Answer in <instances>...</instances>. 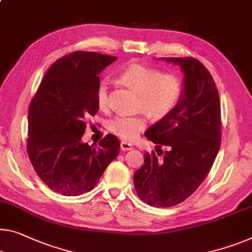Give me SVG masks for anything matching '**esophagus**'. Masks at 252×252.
Returning a JSON list of instances; mask_svg holds the SVG:
<instances>
[{"instance_id": "1", "label": "esophagus", "mask_w": 252, "mask_h": 252, "mask_svg": "<svg viewBox=\"0 0 252 252\" xmlns=\"http://www.w3.org/2000/svg\"><path fill=\"white\" fill-rule=\"evenodd\" d=\"M121 149H122V151H129V150L133 149V144H131V143L123 141L121 143Z\"/></svg>"}]
</instances>
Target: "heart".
<instances>
[{
	"instance_id": "1",
	"label": "heart",
	"mask_w": 252,
	"mask_h": 252,
	"mask_svg": "<svg viewBox=\"0 0 252 252\" xmlns=\"http://www.w3.org/2000/svg\"><path fill=\"white\" fill-rule=\"evenodd\" d=\"M126 86L141 94L138 107L154 118H162L171 113L181 95V82L175 74H162L160 69L142 64H131L119 76ZM95 101L100 110L109 108V86L100 81L95 89ZM145 119L142 116L118 115L110 119L108 128L116 136L133 141L144 129Z\"/></svg>"
}]
</instances>
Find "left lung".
<instances>
[{
    "instance_id": "1",
    "label": "left lung",
    "mask_w": 252,
    "mask_h": 252,
    "mask_svg": "<svg viewBox=\"0 0 252 252\" xmlns=\"http://www.w3.org/2000/svg\"><path fill=\"white\" fill-rule=\"evenodd\" d=\"M179 65L183 94L171 113L145 131L157 153L144 154L134 175V187L143 202L154 207L183 203L208 175L220 146L219 91L208 69L192 57H161ZM161 147H166L162 151Z\"/></svg>"
}]
</instances>
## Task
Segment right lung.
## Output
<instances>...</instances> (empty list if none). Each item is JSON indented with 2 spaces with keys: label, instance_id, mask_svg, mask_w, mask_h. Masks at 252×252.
<instances>
[{
  "label": "right lung",
  "instance_id": "right-lung-1",
  "mask_svg": "<svg viewBox=\"0 0 252 252\" xmlns=\"http://www.w3.org/2000/svg\"><path fill=\"white\" fill-rule=\"evenodd\" d=\"M117 57L73 52L46 73L29 106L28 150L34 171L45 185L64 196L92 190L121 143L113 134L99 148L82 142L87 119L98 113L99 74Z\"/></svg>",
  "mask_w": 252,
  "mask_h": 252
}]
</instances>
